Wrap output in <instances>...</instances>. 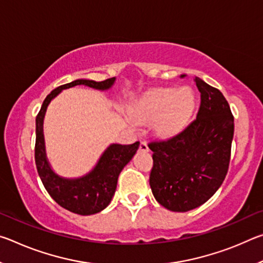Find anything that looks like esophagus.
<instances>
[{
    "mask_svg": "<svg viewBox=\"0 0 263 263\" xmlns=\"http://www.w3.org/2000/svg\"><path fill=\"white\" fill-rule=\"evenodd\" d=\"M139 149L142 151V152H148L149 148H148L147 142H146V141H141V142H140V146H139Z\"/></svg>",
    "mask_w": 263,
    "mask_h": 263,
    "instance_id": "34e87169",
    "label": "esophagus"
}]
</instances>
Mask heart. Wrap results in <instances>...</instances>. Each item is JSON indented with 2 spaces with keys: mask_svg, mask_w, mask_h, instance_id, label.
I'll return each mask as SVG.
<instances>
[{
  "mask_svg": "<svg viewBox=\"0 0 263 263\" xmlns=\"http://www.w3.org/2000/svg\"><path fill=\"white\" fill-rule=\"evenodd\" d=\"M195 105L194 92L188 87L159 88L146 92L131 105L132 119L139 124L154 122L157 135L173 137L183 130Z\"/></svg>",
  "mask_w": 263,
  "mask_h": 263,
  "instance_id": "1",
  "label": "heart"
}]
</instances>
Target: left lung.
<instances>
[{
    "label": "left lung",
    "instance_id": "obj_1",
    "mask_svg": "<svg viewBox=\"0 0 263 263\" xmlns=\"http://www.w3.org/2000/svg\"><path fill=\"white\" fill-rule=\"evenodd\" d=\"M201 92L197 117L179 135L148 144L153 152L149 185L168 210L186 212L210 199L229 171L234 118L224 95L195 78Z\"/></svg>",
    "mask_w": 263,
    "mask_h": 263
}]
</instances>
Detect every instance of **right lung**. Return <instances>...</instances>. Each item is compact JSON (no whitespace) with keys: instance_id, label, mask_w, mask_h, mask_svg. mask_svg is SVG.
<instances>
[{"instance_id":"right-lung-1","label":"right lung","mask_w":263,"mask_h":263,"mask_svg":"<svg viewBox=\"0 0 263 263\" xmlns=\"http://www.w3.org/2000/svg\"><path fill=\"white\" fill-rule=\"evenodd\" d=\"M115 81L116 78L102 82L79 79L58 87L46 96L35 118L34 160L39 177L47 193L60 206L81 216L94 215L109 205L117 188L118 176L139 148V141L131 145H109L90 172L75 179H67L58 175L48 162L44 139V117L48 104L64 89L83 84L97 90H108Z\"/></svg>"}]
</instances>
